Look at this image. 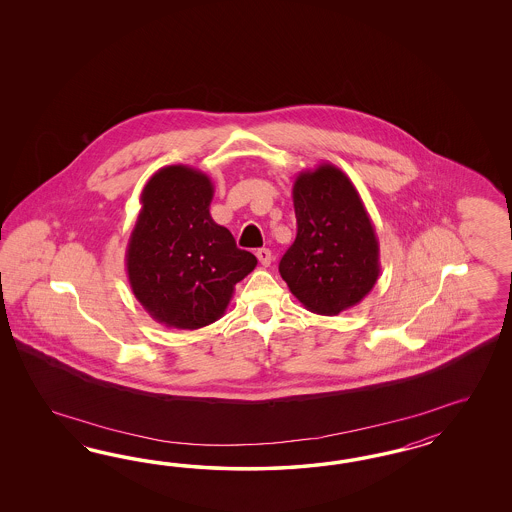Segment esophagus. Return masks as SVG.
Segmentation results:
<instances>
[{
  "instance_id": "obj_1",
  "label": "esophagus",
  "mask_w": 512,
  "mask_h": 512,
  "mask_svg": "<svg viewBox=\"0 0 512 512\" xmlns=\"http://www.w3.org/2000/svg\"><path fill=\"white\" fill-rule=\"evenodd\" d=\"M255 255H257L259 263L263 264V266H270V263H272V251H270V249H257V253H255Z\"/></svg>"
}]
</instances>
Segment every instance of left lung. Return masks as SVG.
I'll use <instances>...</instances> for the list:
<instances>
[{
	"instance_id": "left-lung-1",
	"label": "left lung",
	"mask_w": 512,
	"mask_h": 512,
	"mask_svg": "<svg viewBox=\"0 0 512 512\" xmlns=\"http://www.w3.org/2000/svg\"><path fill=\"white\" fill-rule=\"evenodd\" d=\"M296 238L279 274L306 310L338 315L377 283L379 242L357 187L332 163L298 172L293 184Z\"/></svg>"
}]
</instances>
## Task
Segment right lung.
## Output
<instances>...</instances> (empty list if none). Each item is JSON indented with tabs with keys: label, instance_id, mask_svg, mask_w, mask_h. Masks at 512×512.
I'll use <instances>...</instances> for the list:
<instances>
[{
	"label": "right lung",
	"instance_id": "right-lung-1",
	"mask_svg": "<svg viewBox=\"0 0 512 512\" xmlns=\"http://www.w3.org/2000/svg\"><path fill=\"white\" fill-rule=\"evenodd\" d=\"M212 199L208 174L187 165L159 169L140 193L125 270L140 306L169 328L212 325L234 285L257 266L255 255L236 248L231 231L212 219Z\"/></svg>",
	"mask_w": 512,
	"mask_h": 512
}]
</instances>
